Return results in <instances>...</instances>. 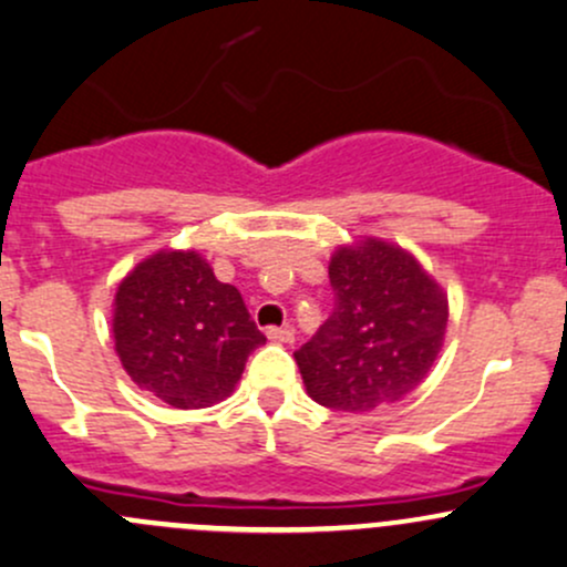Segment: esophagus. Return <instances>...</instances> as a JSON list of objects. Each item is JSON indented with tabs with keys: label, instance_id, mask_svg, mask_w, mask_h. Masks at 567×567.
<instances>
[{
	"label": "esophagus",
	"instance_id": "obj_1",
	"mask_svg": "<svg viewBox=\"0 0 567 567\" xmlns=\"http://www.w3.org/2000/svg\"><path fill=\"white\" fill-rule=\"evenodd\" d=\"M266 337L271 339V342L290 344V342H293V329H290V326H282V329H277V326H271V329L266 331Z\"/></svg>",
	"mask_w": 567,
	"mask_h": 567
}]
</instances>
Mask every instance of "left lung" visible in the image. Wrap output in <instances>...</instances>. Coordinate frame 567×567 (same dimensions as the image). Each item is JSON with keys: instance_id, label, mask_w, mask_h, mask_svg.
I'll use <instances>...</instances> for the list:
<instances>
[{"instance_id": "obj_1", "label": "left lung", "mask_w": 567, "mask_h": 567, "mask_svg": "<svg viewBox=\"0 0 567 567\" xmlns=\"http://www.w3.org/2000/svg\"><path fill=\"white\" fill-rule=\"evenodd\" d=\"M333 312L296 350L323 408L369 413L419 389L445 342L449 296L413 252L378 236L339 244L329 260Z\"/></svg>"}]
</instances>
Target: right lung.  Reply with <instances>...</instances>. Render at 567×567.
<instances>
[{"instance_id":"obj_1","label":"right lung","mask_w":567,"mask_h":567,"mask_svg":"<svg viewBox=\"0 0 567 567\" xmlns=\"http://www.w3.org/2000/svg\"><path fill=\"white\" fill-rule=\"evenodd\" d=\"M113 344L141 391L176 410L223 402L266 342L241 293L214 277L198 249H157L118 282Z\"/></svg>"}]
</instances>
